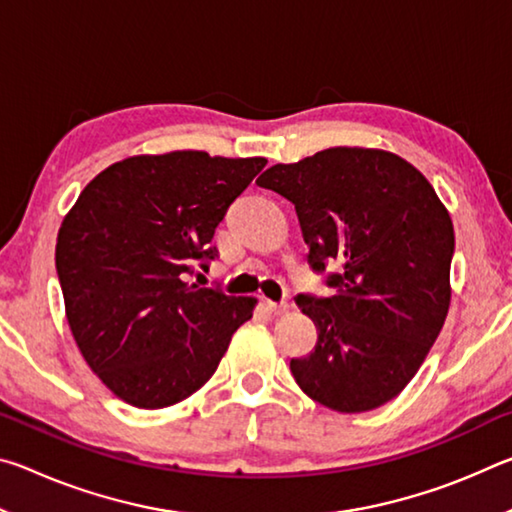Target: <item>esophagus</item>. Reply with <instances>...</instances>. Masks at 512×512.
Listing matches in <instances>:
<instances>
[{"label":"esophagus","instance_id":"34e87169","mask_svg":"<svg viewBox=\"0 0 512 512\" xmlns=\"http://www.w3.org/2000/svg\"><path fill=\"white\" fill-rule=\"evenodd\" d=\"M266 307H268V311H271L273 316H282V314H287V311L291 309L289 302H273V300H266Z\"/></svg>","mask_w":512,"mask_h":512}]
</instances>
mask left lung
Instances as JSON below:
<instances>
[{
	"label": "left lung",
	"mask_w": 512,
	"mask_h": 512,
	"mask_svg": "<svg viewBox=\"0 0 512 512\" xmlns=\"http://www.w3.org/2000/svg\"><path fill=\"white\" fill-rule=\"evenodd\" d=\"M296 205L309 262L332 298L300 296L316 348L291 359L302 393L339 413L391 402L420 370L445 325L454 223L436 189L400 155L334 146L257 178Z\"/></svg>",
	"instance_id": "left-lung-1"
}]
</instances>
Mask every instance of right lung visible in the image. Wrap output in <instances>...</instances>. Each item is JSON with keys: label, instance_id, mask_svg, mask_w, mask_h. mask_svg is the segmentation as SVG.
<instances>
[{"label": "right lung", "instance_id": "1", "mask_svg": "<svg viewBox=\"0 0 512 512\" xmlns=\"http://www.w3.org/2000/svg\"><path fill=\"white\" fill-rule=\"evenodd\" d=\"M266 158L205 151L131 155L94 176L60 223L65 316L103 386L137 409L203 388L257 298L189 284L230 203Z\"/></svg>", "mask_w": 512, "mask_h": 512}]
</instances>
